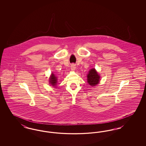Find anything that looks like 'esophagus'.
Returning <instances> with one entry per match:
<instances>
[{"label":"esophagus","mask_w":146,"mask_h":146,"mask_svg":"<svg viewBox=\"0 0 146 146\" xmlns=\"http://www.w3.org/2000/svg\"><path fill=\"white\" fill-rule=\"evenodd\" d=\"M76 65L74 64H72L70 66V69L72 70H76Z\"/></svg>","instance_id":"obj_1"}]
</instances>
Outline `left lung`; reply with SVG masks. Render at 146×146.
I'll return each mask as SVG.
<instances>
[{
    "label": "left lung",
    "mask_w": 146,
    "mask_h": 146,
    "mask_svg": "<svg viewBox=\"0 0 146 146\" xmlns=\"http://www.w3.org/2000/svg\"><path fill=\"white\" fill-rule=\"evenodd\" d=\"M100 80V76L98 74L97 71L95 68L91 69L88 74L87 75L88 83L91 86H95L99 83Z\"/></svg>",
    "instance_id": "obj_1"
}]
</instances>
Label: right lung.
Wrapping results in <instances>:
<instances>
[{
	"instance_id": "obj_1",
	"label": "right lung",
	"mask_w": 146,
	"mask_h": 146,
	"mask_svg": "<svg viewBox=\"0 0 146 146\" xmlns=\"http://www.w3.org/2000/svg\"><path fill=\"white\" fill-rule=\"evenodd\" d=\"M49 83L50 85H52V86H56L57 83V78L55 76L54 74L52 73L51 76L49 78Z\"/></svg>"
}]
</instances>
